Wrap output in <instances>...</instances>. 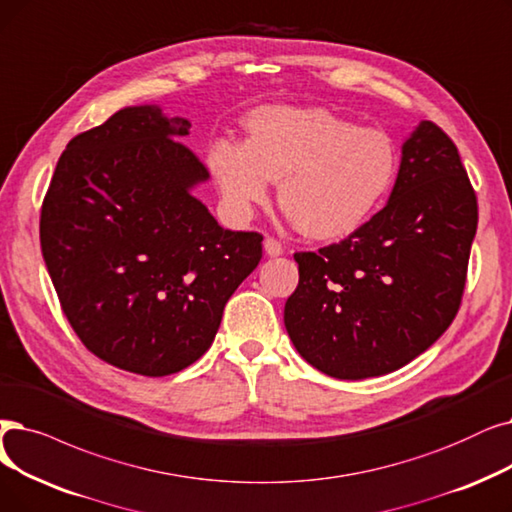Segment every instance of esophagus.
<instances>
[{
  "label": "esophagus",
  "instance_id": "1",
  "mask_svg": "<svg viewBox=\"0 0 512 512\" xmlns=\"http://www.w3.org/2000/svg\"><path fill=\"white\" fill-rule=\"evenodd\" d=\"M263 247H265V253L272 255V257H278V255H282V253H284L282 242H280L278 238H274V236H268V238H265Z\"/></svg>",
  "mask_w": 512,
  "mask_h": 512
}]
</instances>
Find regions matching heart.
I'll list each match as a JSON object with an SVG mask.
<instances>
[{
	"instance_id": "b5f03b06",
	"label": "heart",
	"mask_w": 512,
	"mask_h": 512,
	"mask_svg": "<svg viewBox=\"0 0 512 512\" xmlns=\"http://www.w3.org/2000/svg\"><path fill=\"white\" fill-rule=\"evenodd\" d=\"M207 163L226 205L244 215L280 182L278 203L307 238L337 240L376 213L397 175L387 131L326 108L265 106L247 119V142L217 140Z\"/></svg>"
}]
</instances>
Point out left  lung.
<instances>
[{
    "instance_id": "8db88e82",
    "label": "left lung",
    "mask_w": 512,
    "mask_h": 512,
    "mask_svg": "<svg viewBox=\"0 0 512 512\" xmlns=\"http://www.w3.org/2000/svg\"><path fill=\"white\" fill-rule=\"evenodd\" d=\"M477 215L456 144L422 121L402 148L389 203L345 240L295 253L299 284L284 326L297 351L343 381L412 362L458 314Z\"/></svg>"
}]
</instances>
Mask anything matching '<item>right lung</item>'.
I'll return each instance as SVG.
<instances>
[{
  "instance_id": "right-lung-1",
  "label": "right lung",
  "mask_w": 512,
  "mask_h": 512,
  "mask_svg": "<svg viewBox=\"0 0 512 512\" xmlns=\"http://www.w3.org/2000/svg\"><path fill=\"white\" fill-rule=\"evenodd\" d=\"M190 123L131 106L75 136L43 196L39 240L60 307L96 358L167 376L211 347L259 232L221 228L190 188L207 167Z\"/></svg>"
}]
</instances>
